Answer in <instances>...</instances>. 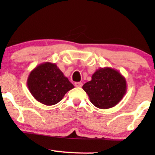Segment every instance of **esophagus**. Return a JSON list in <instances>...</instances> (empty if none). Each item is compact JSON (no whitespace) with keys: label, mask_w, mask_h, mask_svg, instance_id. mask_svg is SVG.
I'll list each match as a JSON object with an SVG mask.
<instances>
[{"label":"esophagus","mask_w":155,"mask_h":155,"mask_svg":"<svg viewBox=\"0 0 155 155\" xmlns=\"http://www.w3.org/2000/svg\"><path fill=\"white\" fill-rule=\"evenodd\" d=\"M75 86L76 87H80L82 86V82H75Z\"/></svg>","instance_id":"34e87169"}]
</instances>
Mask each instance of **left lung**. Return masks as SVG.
Here are the masks:
<instances>
[{"mask_svg": "<svg viewBox=\"0 0 155 155\" xmlns=\"http://www.w3.org/2000/svg\"><path fill=\"white\" fill-rule=\"evenodd\" d=\"M82 88L88 95L92 104L99 109H109L116 106L127 92V82L119 71L111 68H99L91 80Z\"/></svg>", "mask_w": 155, "mask_h": 155, "instance_id": "left-lung-1", "label": "left lung"}]
</instances>
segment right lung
<instances>
[{
    "mask_svg": "<svg viewBox=\"0 0 155 155\" xmlns=\"http://www.w3.org/2000/svg\"><path fill=\"white\" fill-rule=\"evenodd\" d=\"M27 85L32 96L46 106L60 102L65 94L74 87L56 64L51 62H44L33 69Z\"/></svg>",
    "mask_w": 155,
    "mask_h": 155,
    "instance_id": "1",
    "label": "right lung"
}]
</instances>
